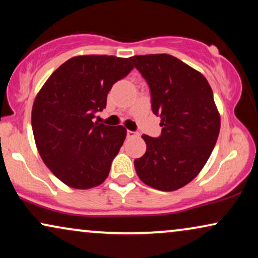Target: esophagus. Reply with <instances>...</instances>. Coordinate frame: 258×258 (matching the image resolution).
I'll use <instances>...</instances> for the list:
<instances>
[{
  "label": "esophagus",
  "mask_w": 258,
  "mask_h": 258,
  "mask_svg": "<svg viewBox=\"0 0 258 258\" xmlns=\"http://www.w3.org/2000/svg\"><path fill=\"white\" fill-rule=\"evenodd\" d=\"M126 136H128V137H136V136H139V133L128 130V132H126Z\"/></svg>",
  "instance_id": "esophagus-1"
}]
</instances>
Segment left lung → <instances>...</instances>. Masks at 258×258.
<instances>
[{
	"label": "left lung",
	"instance_id": "8db88e82",
	"mask_svg": "<svg viewBox=\"0 0 258 258\" xmlns=\"http://www.w3.org/2000/svg\"><path fill=\"white\" fill-rule=\"evenodd\" d=\"M134 67L149 84L151 108L161 117L158 139L142 135L146 154L134 161L141 181L161 191L191 182L216 144L221 116L206 77L168 54L136 55Z\"/></svg>",
	"mask_w": 258,
	"mask_h": 258
}]
</instances>
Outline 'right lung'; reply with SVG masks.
I'll list each match as a JSON object with an SVG mask.
<instances>
[{
  "label": "right lung",
  "instance_id": "1",
  "mask_svg": "<svg viewBox=\"0 0 258 258\" xmlns=\"http://www.w3.org/2000/svg\"><path fill=\"white\" fill-rule=\"evenodd\" d=\"M130 58L81 55L59 66L35 97L31 125L44 164L70 188L90 189L105 181L126 136L123 125L94 122L107 95L132 72Z\"/></svg>",
  "mask_w": 258,
  "mask_h": 258
}]
</instances>
